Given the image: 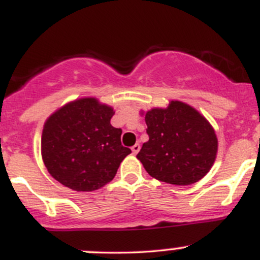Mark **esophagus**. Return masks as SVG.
Listing matches in <instances>:
<instances>
[{"label":"esophagus","mask_w":260,"mask_h":260,"mask_svg":"<svg viewBox=\"0 0 260 260\" xmlns=\"http://www.w3.org/2000/svg\"><path fill=\"white\" fill-rule=\"evenodd\" d=\"M139 149H141V146H139L138 143H136L135 146L132 147V152H133V154H137V153L139 152Z\"/></svg>","instance_id":"esophagus-1"}]
</instances>
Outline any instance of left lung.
<instances>
[{
	"label": "left lung",
	"instance_id": "obj_1",
	"mask_svg": "<svg viewBox=\"0 0 260 260\" xmlns=\"http://www.w3.org/2000/svg\"><path fill=\"white\" fill-rule=\"evenodd\" d=\"M144 119L149 139L137 158L149 176L169 184L189 185L208 173L217 157L218 139L198 111L172 101L167 108L147 112Z\"/></svg>",
	"mask_w": 260,
	"mask_h": 260
}]
</instances>
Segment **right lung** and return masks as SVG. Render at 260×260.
<instances>
[{
	"instance_id": "1",
	"label": "right lung",
	"mask_w": 260,
	"mask_h": 260,
	"mask_svg": "<svg viewBox=\"0 0 260 260\" xmlns=\"http://www.w3.org/2000/svg\"><path fill=\"white\" fill-rule=\"evenodd\" d=\"M113 114L95 98H81L50 116L41 151L54 179L77 192H92L114 178L131 149L122 146L121 128L111 124Z\"/></svg>"
}]
</instances>
